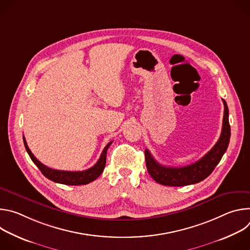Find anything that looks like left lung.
I'll return each instance as SVG.
<instances>
[{
  "mask_svg": "<svg viewBox=\"0 0 250 250\" xmlns=\"http://www.w3.org/2000/svg\"><path fill=\"white\" fill-rule=\"evenodd\" d=\"M223 102L225 112L221 136L213 147L200 160L183 167H167L159 164L148 149H146V168L154 181L164 186H186L203 181L213 171L227 151L230 138L229 109L226 101L223 100Z\"/></svg>",
  "mask_w": 250,
  "mask_h": 250,
  "instance_id": "1",
  "label": "left lung"
}]
</instances>
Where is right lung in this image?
<instances>
[{
    "instance_id": "obj_1",
    "label": "right lung",
    "mask_w": 250,
    "mask_h": 250,
    "mask_svg": "<svg viewBox=\"0 0 250 250\" xmlns=\"http://www.w3.org/2000/svg\"><path fill=\"white\" fill-rule=\"evenodd\" d=\"M112 142L113 141L109 142V144L104 146L99 160L91 168L84 170V171H62V170H55V169L49 168L35 158V156L32 154L30 149L28 148L25 138L23 136L24 147H25L30 159L33 161V163L35 165L39 167V169L42 171V173L46 178H48L49 180H51L53 182L64 184V185H70V186L86 185V184H89L97 179V178L103 173V171L104 169L106 151H108V148L112 145Z\"/></svg>"
}]
</instances>
